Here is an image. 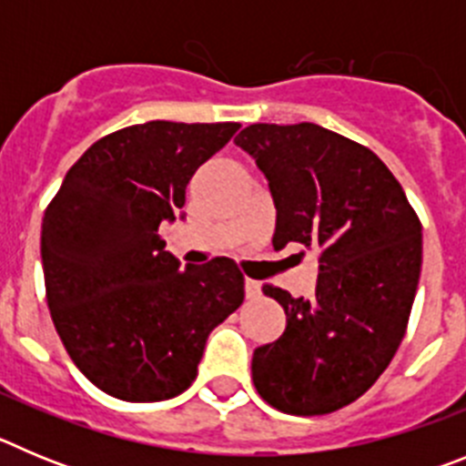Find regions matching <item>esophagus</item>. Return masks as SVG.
I'll list each match as a JSON object with an SVG mask.
<instances>
[{"instance_id": "34e87169", "label": "esophagus", "mask_w": 466, "mask_h": 466, "mask_svg": "<svg viewBox=\"0 0 466 466\" xmlns=\"http://www.w3.org/2000/svg\"><path fill=\"white\" fill-rule=\"evenodd\" d=\"M247 299H258L261 296V282L258 279H245Z\"/></svg>"}]
</instances>
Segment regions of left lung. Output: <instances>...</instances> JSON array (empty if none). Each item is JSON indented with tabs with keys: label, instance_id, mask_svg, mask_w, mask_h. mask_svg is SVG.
<instances>
[{
	"label": "left lung",
	"instance_id": "8db88e82",
	"mask_svg": "<svg viewBox=\"0 0 466 466\" xmlns=\"http://www.w3.org/2000/svg\"><path fill=\"white\" fill-rule=\"evenodd\" d=\"M236 144L268 179L275 249L300 242L319 261L312 299L263 287L287 312V329L254 350V385L282 413H331L360 399L401 343L422 226L385 163L327 127L257 123Z\"/></svg>",
	"mask_w": 466,
	"mask_h": 466
}]
</instances>
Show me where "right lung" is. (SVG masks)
<instances>
[{"label": "right lung", "instance_id": "obj_1", "mask_svg": "<svg viewBox=\"0 0 466 466\" xmlns=\"http://www.w3.org/2000/svg\"><path fill=\"white\" fill-rule=\"evenodd\" d=\"M238 123L149 121L106 135L65 175L41 224L56 331L79 371L123 401H163L193 382L214 327L245 300L230 258L184 266L158 236L187 184Z\"/></svg>", "mask_w": 466, "mask_h": 466}]
</instances>
